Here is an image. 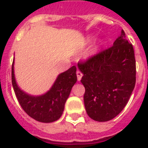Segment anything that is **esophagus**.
I'll use <instances>...</instances> for the list:
<instances>
[{
	"label": "esophagus",
	"mask_w": 148,
	"mask_h": 148,
	"mask_svg": "<svg viewBox=\"0 0 148 148\" xmlns=\"http://www.w3.org/2000/svg\"><path fill=\"white\" fill-rule=\"evenodd\" d=\"M82 76H83V74H82L80 71H77V81H81Z\"/></svg>",
	"instance_id": "obj_1"
}]
</instances>
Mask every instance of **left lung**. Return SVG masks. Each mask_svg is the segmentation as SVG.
Segmentation results:
<instances>
[{
    "label": "left lung",
    "instance_id": "1",
    "mask_svg": "<svg viewBox=\"0 0 148 148\" xmlns=\"http://www.w3.org/2000/svg\"><path fill=\"white\" fill-rule=\"evenodd\" d=\"M85 88L84 101L91 119L108 121L121 113L136 83V61L133 45L124 31L113 46L78 63Z\"/></svg>",
    "mask_w": 148,
    "mask_h": 148
}]
</instances>
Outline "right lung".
<instances>
[{
    "label": "right lung",
    "mask_w": 148,
    "mask_h": 148,
    "mask_svg": "<svg viewBox=\"0 0 148 148\" xmlns=\"http://www.w3.org/2000/svg\"><path fill=\"white\" fill-rule=\"evenodd\" d=\"M77 68L73 66L59 74L49 91L41 96H31L24 93L17 85L14 74V61L11 69V81L15 95L23 110L31 117L43 123H51L62 115L65 102L72 87L76 83Z\"/></svg>",
    "instance_id": "obj_1"
}]
</instances>
